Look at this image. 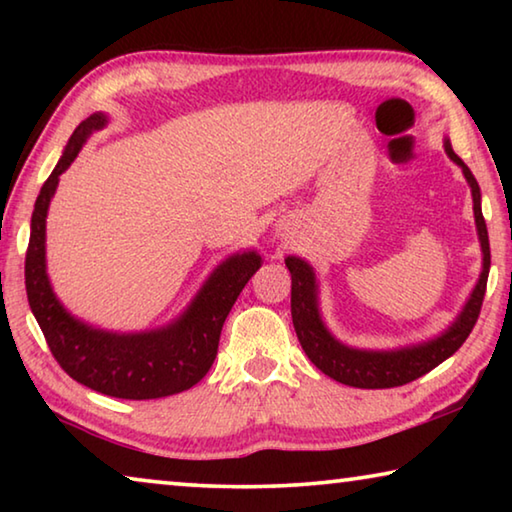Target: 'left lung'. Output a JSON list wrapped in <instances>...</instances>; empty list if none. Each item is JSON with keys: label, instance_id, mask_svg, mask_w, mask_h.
Listing matches in <instances>:
<instances>
[{"label": "left lung", "instance_id": "left-lung-1", "mask_svg": "<svg viewBox=\"0 0 512 512\" xmlns=\"http://www.w3.org/2000/svg\"><path fill=\"white\" fill-rule=\"evenodd\" d=\"M445 153L449 160L461 167L467 185H470L476 235H479L483 262L479 280H476L470 298L465 300L458 316L438 336L393 350H366L345 345L329 332L323 314H320V289L314 268L296 255L284 259L291 273V318L302 350H305L309 361L320 372H325L327 377L341 381L345 386L393 388L427 375L429 370L440 366V363L461 348L467 336H470L476 318H479L490 273V241L481 212V189L472 171L467 169V164L454 153L449 140H445Z\"/></svg>", "mask_w": 512, "mask_h": 512}]
</instances>
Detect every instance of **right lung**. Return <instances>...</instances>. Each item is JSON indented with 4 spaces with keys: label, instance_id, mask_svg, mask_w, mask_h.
<instances>
[{
    "label": "right lung",
    "instance_id": "obj_1",
    "mask_svg": "<svg viewBox=\"0 0 512 512\" xmlns=\"http://www.w3.org/2000/svg\"><path fill=\"white\" fill-rule=\"evenodd\" d=\"M106 112H94L69 137L63 155L42 185L31 216L24 264L29 307L47 345L69 377L92 391L119 400H158L183 393L212 368L221 327L250 277L262 266L257 250H239L207 275L183 314L144 332H110L76 318L58 300L47 273V214L58 180L92 133L108 126Z\"/></svg>",
    "mask_w": 512,
    "mask_h": 512
}]
</instances>
